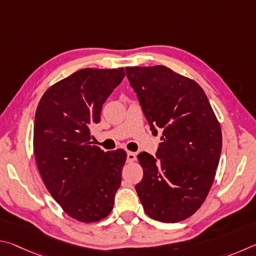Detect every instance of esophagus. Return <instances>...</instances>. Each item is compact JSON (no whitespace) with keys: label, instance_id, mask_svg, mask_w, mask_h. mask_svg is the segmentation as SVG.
<instances>
[{"label":"esophagus","instance_id":"1","mask_svg":"<svg viewBox=\"0 0 256 256\" xmlns=\"http://www.w3.org/2000/svg\"><path fill=\"white\" fill-rule=\"evenodd\" d=\"M136 160V154L132 152H128L127 153V162H135Z\"/></svg>","mask_w":256,"mask_h":256}]
</instances>
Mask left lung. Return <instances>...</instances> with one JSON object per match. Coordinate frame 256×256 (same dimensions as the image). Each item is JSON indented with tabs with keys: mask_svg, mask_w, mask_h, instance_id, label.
<instances>
[{
	"mask_svg": "<svg viewBox=\"0 0 256 256\" xmlns=\"http://www.w3.org/2000/svg\"><path fill=\"white\" fill-rule=\"evenodd\" d=\"M153 135L162 129L156 158L138 154L144 176L137 194L150 218L178 222L208 196L222 153V129L208 98L194 80L166 66L126 67Z\"/></svg>",
	"mask_w": 256,
	"mask_h": 256,
	"instance_id": "8db88e82",
	"label": "left lung"
}]
</instances>
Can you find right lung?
<instances>
[{"instance_id":"add662e5","label":"right lung","mask_w":256,"mask_h":256,"mask_svg":"<svg viewBox=\"0 0 256 256\" xmlns=\"http://www.w3.org/2000/svg\"><path fill=\"white\" fill-rule=\"evenodd\" d=\"M124 78V68H84L52 85L34 116V153L40 176L57 204L72 218H106L121 184L124 150L103 152L90 128L103 103Z\"/></svg>"}]
</instances>
